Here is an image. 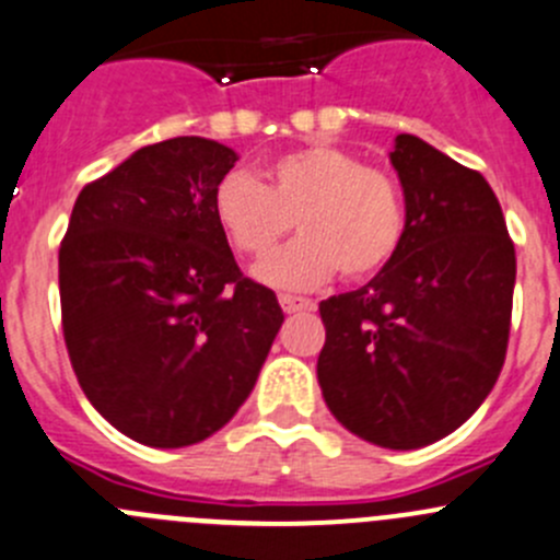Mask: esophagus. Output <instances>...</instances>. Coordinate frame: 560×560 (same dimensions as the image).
<instances>
[{
	"instance_id": "1",
	"label": "esophagus",
	"mask_w": 560,
	"mask_h": 560,
	"mask_svg": "<svg viewBox=\"0 0 560 560\" xmlns=\"http://www.w3.org/2000/svg\"><path fill=\"white\" fill-rule=\"evenodd\" d=\"M279 303H281V308H284L287 314L312 312V308H314L312 301H306V298H298V295H279Z\"/></svg>"
}]
</instances>
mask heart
Wrapping results in <instances>:
<instances>
[{
    "mask_svg": "<svg viewBox=\"0 0 560 560\" xmlns=\"http://www.w3.org/2000/svg\"><path fill=\"white\" fill-rule=\"evenodd\" d=\"M213 213L230 246L254 259L268 257L295 221L301 237L254 268L279 290H317L336 270L369 279L396 257L407 232L399 183L330 144L279 155L262 183L230 172L215 186Z\"/></svg>",
    "mask_w": 560,
    "mask_h": 560,
    "instance_id": "b5f03b06",
    "label": "heart"
}]
</instances>
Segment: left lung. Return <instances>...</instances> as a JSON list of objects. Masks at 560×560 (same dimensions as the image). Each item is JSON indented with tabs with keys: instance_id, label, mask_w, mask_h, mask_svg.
Segmentation results:
<instances>
[{
	"instance_id": "1",
	"label": "left lung",
	"mask_w": 560,
	"mask_h": 560,
	"mask_svg": "<svg viewBox=\"0 0 560 560\" xmlns=\"http://www.w3.org/2000/svg\"><path fill=\"white\" fill-rule=\"evenodd\" d=\"M390 164L405 241L369 284L319 303L317 380L345 430L407 452L452 435L495 385L517 257L479 172L410 133L394 139Z\"/></svg>"
}]
</instances>
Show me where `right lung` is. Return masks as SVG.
Masks as SVG:
<instances>
[{
    "mask_svg": "<svg viewBox=\"0 0 560 560\" xmlns=\"http://www.w3.org/2000/svg\"><path fill=\"white\" fill-rule=\"evenodd\" d=\"M237 153L202 136L136 150L81 188L59 301L81 390L153 448L205 441L248 399L284 314L246 279L213 213Z\"/></svg>",
    "mask_w": 560,
    "mask_h": 560,
    "instance_id": "1",
    "label": "right lung"
}]
</instances>
